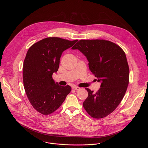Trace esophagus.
I'll return each mask as SVG.
<instances>
[{"label": "esophagus", "instance_id": "obj_1", "mask_svg": "<svg viewBox=\"0 0 148 148\" xmlns=\"http://www.w3.org/2000/svg\"><path fill=\"white\" fill-rule=\"evenodd\" d=\"M73 90H76V91H78V90H80V88L78 87H73Z\"/></svg>", "mask_w": 148, "mask_h": 148}]
</instances>
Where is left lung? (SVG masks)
<instances>
[{
  "label": "left lung",
  "mask_w": 148,
  "mask_h": 148,
  "mask_svg": "<svg viewBox=\"0 0 148 148\" xmlns=\"http://www.w3.org/2000/svg\"><path fill=\"white\" fill-rule=\"evenodd\" d=\"M79 50L89 63L91 73L101 82L94 93L88 88L83 107L94 118H102L112 113L122 100L129 83L130 70L123 50L105 40H81L72 48Z\"/></svg>",
  "instance_id": "8db88e82"
}]
</instances>
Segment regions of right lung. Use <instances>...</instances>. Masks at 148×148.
Returning a JSON list of instances; mask_svg holds the SVG:
<instances>
[{
  "mask_svg": "<svg viewBox=\"0 0 148 148\" xmlns=\"http://www.w3.org/2000/svg\"><path fill=\"white\" fill-rule=\"evenodd\" d=\"M77 41L47 37L28 50L23 63L24 88L30 102L38 112L45 115L54 112L70 92V86L58 85L52 75L58 70L62 52Z\"/></svg>",
  "mask_w": 148,
  "mask_h": 148,
  "instance_id": "add662e5",
  "label": "right lung"
}]
</instances>
